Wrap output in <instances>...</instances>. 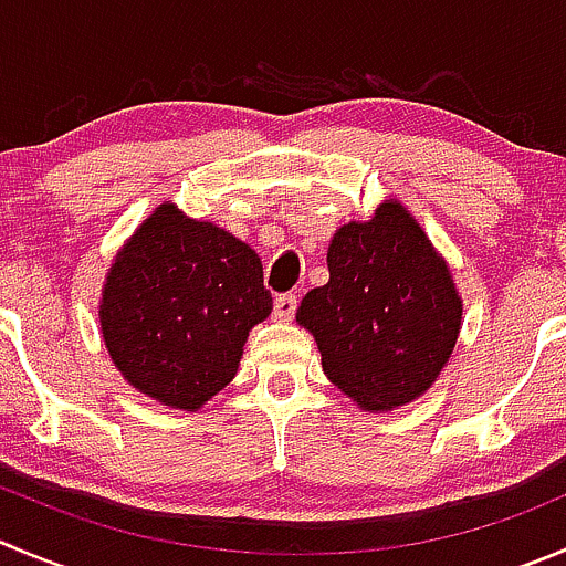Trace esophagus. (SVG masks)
Segmentation results:
<instances>
[{"label":"esophagus","mask_w":566,"mask_h":566,"mask_svg":"<svg viewBox=\"0 0 566 566\" xmlns=\"http://www.w3.org/2000/svg\"><path fill=\"white\" fill-rule=\"evenodd\" d=\"M295 306H298V298H295L293 293L276 295V301H273V317H276V321H282V323L293 321Z\"/></svg>","instance_id":"obj_1"}]
</instances>
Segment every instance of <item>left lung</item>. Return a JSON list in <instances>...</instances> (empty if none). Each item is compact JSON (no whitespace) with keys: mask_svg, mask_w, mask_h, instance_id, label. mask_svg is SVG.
Instances as JSON below:
<instances>
[{"mask_svg":"<svg viewBox=\"0 0 566 566\" xmlns=\"http://www.w3.org/2000/svg\"><path fill=\"white\" fill-rule=\"evenodd\" d=\"M328 282L295 321L315 337L323 373L365 411H392L440 378L462 328V295L417 218L387 199L328 243Z\"/></svg>","mask_w":566,"mask_h":566,"instance_id":"left-lung-1","label":"left lung"}]
</instances>
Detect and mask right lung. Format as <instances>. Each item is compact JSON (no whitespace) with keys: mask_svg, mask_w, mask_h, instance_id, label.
Segmentation results:
<instances>
[{"mask_svg":"<svg viewBox=\"0 0 566 566\" xmlns=\"http://www.w3.org/2000/svg\"><path fill=\"white\" fill-rule=\"evenodd\" d=\"M271 310L256 251L163 201L115 254L98 323L126 384L199 411L232 381L249 332Z\"/></svg>","mask_w":566,"mask_h":566,"instance_id":"1","label":"right lung"}]
</instances>
